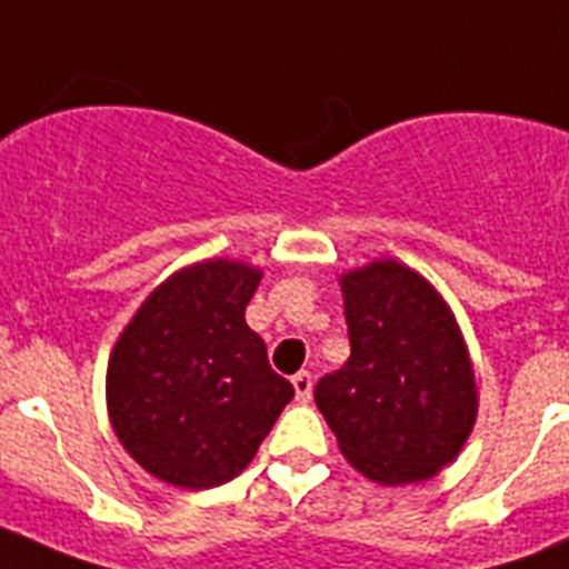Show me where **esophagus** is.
I'll return each mask as SVG.
<instances>
[{"mask_svg":"<svg viewBox=\"0 0 569 569\" xmlns=\"http://www.w3.org/2000/svg\"><path fill=\"white\" fill-rule=\"evenodd\" d=\"M292 387H295V396H298V401H310V396H312V375L310 372H298L292 378Z\"/></svg>","mask_w":569,"mask_h":569,"instance_id":"obj_1","label":"esophagus"}]
</instances>
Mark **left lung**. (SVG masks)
<instances>
[{"label": "left lung", "instance_id": "left-lung-1", "mask_svg": "<svg viewBox=\"0 0 569 569\" xmlns=\"http://www.w3.org/2000/svg\"><path fill=\"white\" fill-rule=\"evenodd\" d=\"M351 357L316 383L348 463L378 485H413L458 458L478 398L455 316L396 259L342 277Z\"/></svg>", "mask_w": 569, "mask_h": 569}]
</instances>
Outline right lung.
I'll return each instance as SVG.
<instances>
[{
	"label": "right lung",
	"mask_w": 569,
	"mask_h": 569,
	"mask_svg": "<svg viewBox=\"0 0 569 569\" xmlns=\"http://www.w3.org/2000/svg\"><path fill=\"white\" fill-rule=\"evenodd\" d=\"M262 271L230 259L156 289L109 360V416L123 449L168 485L206 490L248 467L295 387L268 366L244 310Z\"/></svg>",
	"instance_id": "right-lung-1"
}]
</instances>
